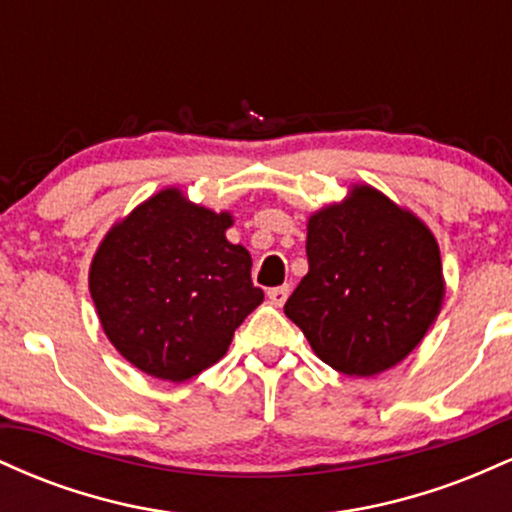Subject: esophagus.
<instances>
[{
	"instance_id": "34e87169",
	"label": "esophagus",
	"mask_w": 512,
	"mask_h": 512,
	"mask_svg": "<svg viewBox=\"0 0 512 512\" xmlns=\"http://www.w3.org/2000/svg\"><path fill=\"white\" fill-rule=\"evenodd\" d=\"M269 301H272V305H276V308H281V305L286 303V298H289V286H274V289L267 291Z\"/></svg>"
}]
</instances>
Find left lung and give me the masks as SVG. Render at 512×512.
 Segmentation results:
<instances>
[{
    "instance_id": "1",
    "label": "left lung",
    "mask_w": 512,
    "mask_h": 512,
    "mask_svg": "<svg viewBox=\"0 0 512 512\" xmlns=\"http://www.w3.org/2000/svg\"><path fill=\"white\" fill-rule=\"evenodd\" d=\"M308 274L284 313L315 356L349 378L404 361L443 308L438 240L414 211L370 185L308 219Z\"/></svg>"
}]
</instances>
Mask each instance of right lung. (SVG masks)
I'll return each instance as SVG.
<instances>
[{"label": "right lung", "instance_id": "obj_1", "mask_svg": "<svg viewBox=\"0 0 512 512\" xmlns=\"http://www.w3.org/2000/svg\"><path fill=\"white\" fill-rule=\"evenodd\" d=\"M231 226L228 211L166 187L105 233L88 289L105 337L134 368L170 383L195 378L264 301L250 252L226 238Z\"/></svg>", "mask_w": 512, "mask_h": 512}]
</instances>
